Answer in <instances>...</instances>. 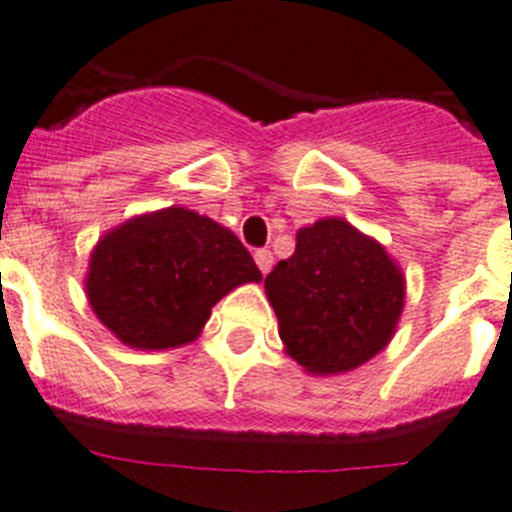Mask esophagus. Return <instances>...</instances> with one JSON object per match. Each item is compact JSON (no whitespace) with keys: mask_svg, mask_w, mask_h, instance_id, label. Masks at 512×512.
<instances>
[{"mask_svg":"<svg viewBox=\"0 0 512 512\" xmlns=\"http://www.w3.org/2000/svg\"><path fill=\"white\" fill-rule=\"evenodd\" d=\"M255 262H257V267H260V270H262V275L270 273V267H273V252H270V250H257L255 252Z\"/></svg>","mask_w":512,"mask_h":512,"instance_id":"obj_1","label":"esophagus"}]
</instances>
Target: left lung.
Listing matches in <instances>:
<instances>
[{"instance_id":"obj_1","label":"left lung","mask_w":512,"mask_h":512,"mask_svg":"<svg viewBox=\"0 0 512 512\" xmlns=\"http://www.w3.org/2000/svg\"><path fill=\"white\" fill-rule=\"evenodd\" d=\"M280 339L313 375L365 365L393 336L405 283L388 252L342 219L296 234V252L265 278Z\"/></svg>"}]
</instances>
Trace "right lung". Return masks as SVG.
<instances>
[{
    "label": "right lung",
    "instance_id": "add662e5",
    "mask_svg": "<svg viewBox=\"0 0 512 512\" xmlns=\"http://www.w3.org/2000/svg\"><path fill=\"white\" fill-rule=\"evenodd\" d=\"M260 278L247 247L229 229L170 206L101 239L86 293L101 324L124 344L168 349L193 342L219 298Z\"/></svg>",
    "mask_w": 512,
    "mask_h": 512
}]
</instances>
